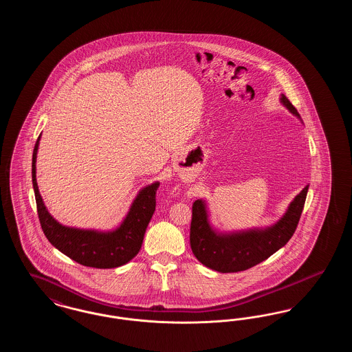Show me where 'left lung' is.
I'll return each mask as SVG.
<instances>
[{"label":"left lung","instance_id":"obj_1","mask_svg":"<svg viewBox=\"0 0 352 352\" xmlns=\"http://www.w3.org/2000/svg\"><path fill=\"white\" fill-rule=\"evenodd\" d=\"M280 100L293 115L300 118V113L285 95H281ZM307 190L309 186L293 199L284 217L272 227L231 234L217 232L208 221L204 201H194L190 227V244L194 256L207 268L220 273L241 272L260 264L283 248L296 232Z\"/></svg>","mask_w":352,"mask_h":352}]
</instances>
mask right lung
Instances as JSON below:
<instances>
[{
	"label": "right lung",
	"mask_w": 352,
	"mask_h": 352,
	"mask_svg": "<svg viewBox=\"0 0 352 352\" xmlns=\"http://www.w3.org/2000/svg\"><path fill=\"white\" fill-rule=\"evenodd\" d=\"M39 138L41 135L34 146L32 177L38 218L47 240L56 250L84 267L111 269L129 263L141 250L144 234L155 210L160 182L149 184L138 192L128 215L115 231L99 232L62 226L51 217L38 190L35 162Z\"/></svg>",
	"instance_id": "obj_1"
}]
</instances>
